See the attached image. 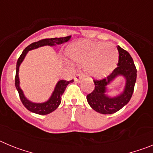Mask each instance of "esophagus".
Here are the masks:
<instances>
[{"label": "esophagus", "instance_id": "1", "mask_svg": "<svg viewBox=\"0 0 153 153\" xmlns=\"http://www.w3.org/2000/svg\"><path fill=\"white\" fill-rule=\"evenodd\" d=\"M83 75L82 73H78L75 76V77H74V79H75L76 82H77V83H79V82H80V80L82 79H83Z\"/></svg>", "mask_w": 153, "mask_h": 153}]
</instances>
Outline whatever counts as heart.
<instances>
[{
    "label": "heart",
    "instance_id": "obj_1",
    "mask_svg": "<svg viewBox=\"0 0 153 153\" xmlns=\"http://www.w3.org/2000/svg\"><path fill=\"white\" fill-rule=\"evenodd\" d=\"M68 53L74 61L85 63L87 74L97 78L109 74L119 60L118 51L111 43H79L71 46Z\"/></svg>",
    "mask_w": 153,
    "mask_h": 153
}]
</instances>
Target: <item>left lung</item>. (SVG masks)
I'll return each instance as SVG.
<instances>
[{"mask_svg":"<svg viewBox=\"0 0 153 153\" xmlns=\"http://www.w3.org/2000/svg\"><path fill=\"white\" fill-rule=\"evenodd\" d=\"M119 52V61L117 67L111 74L101 79H93L95 87L86 96L89 105L95 111L102 114H113L122 109L130 100L134 91L136 80V66L132 56L126 51L117 47ZM122 75L127 82L124 91L116 97H108L105 95V86L117 75Z\"/></svg>","mask_w":153,"mask_h":153,"instance_id":"obj_1","label":"left lung"}]
</instances>
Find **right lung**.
<instances>
[{
	"label": "right lung",
	"instance_id": "add662e5",
	"mask_svg": "<svg viewBox=\"0 0 153 153\" xmlns=\"http://www.w3.org/2000/svg\"><path fill=\"white\" fill-rule=\"evenodd\" d=\"M70 37H71V36H65V37H60V38H57V37H55V38H47L40 40L39 41L34 42V43H32V44H30L29 46H27L24 50V51L22 52L20 57L18 58V60H17V67H16L15 86L16 88H17V91H18L20 99H21L23 105L29 111L39 115H47L52 113L53 111H54L55 109L59 106L60 102H61V96L64 93L65 89H66L67 86L69 83H73L74 79H71L70 81L64 80V79L60 80L57 83V84H56V87L54 89V91L53 93L52 96H51L49 100H47L45 102H43V103H34V102H32L28 100H27L26 97H24L22 90L20 88V86H19L20 81H19L18 77V71L20 65L22 63L24 57L26 56L27 53L29 51L36 49V48H38V47H42V46H53L56 45V44H61L63 43L68 41L70 39Z\"/></svg>",
	"mask_w": 153,
	"mask_h": 153
}]
</instances>
